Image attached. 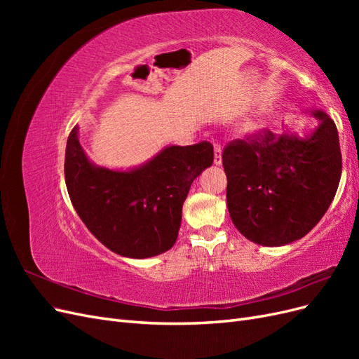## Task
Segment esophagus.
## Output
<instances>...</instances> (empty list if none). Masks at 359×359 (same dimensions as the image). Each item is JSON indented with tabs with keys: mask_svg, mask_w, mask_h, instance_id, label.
Here are the masks:
<instances>
[{
	"mask_svg": "<svg viewBox=\"0 0 359 359\" xmlns=\"http://www.w3.org/2000/svg\"><path fill=\"white\" fill-rule=\"evenodd\" d=\"M214 165L215 166L222 165V147L220 145L214 147Z\"/></svg>",
	"mask_w": 359,
	"mask_h": 359,
	"instance_id": "esophagus-1",
	"label": "esophagus"
}]
</instances>
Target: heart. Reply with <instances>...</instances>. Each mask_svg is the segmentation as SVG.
I'll return each instance as SVG.
<instances>
[{"instance_id": "1", "label": "heart", "mask_w": 359, "mask_h": 359, "mask_svg": "<svg viewBox=\"0 0 359 359\" xmlns=\"http://www.w3.org/2000/svg\"><path fill=\"white\" fill-rule=\"evenodd\" d=\"M262 127H264V123L260 121V119H253V121H248L244 126V133H256Z\"/></svg>"}]
</instances>
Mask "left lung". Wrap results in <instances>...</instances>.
Masks as SVG:
<instances>
[{
  "label": "left lung",
  "instance_id": "obj_1",
  "mask_svg": "<svg viewBox=\"0 0 359 359\" xmlns=\"http://www.w3.org/2000/svg\"><path fill=\"white\" fill-rule=\"evenodd\" d=\"M316 119L299 135L265 130L235 140L223 151L227 210L247 240L280 247L306 236L330 208L341 177L337 127L320 109L302 111Z\"/></svg>",
  "mask_w": 359,
  "mask_h": 359
}]
</instances>
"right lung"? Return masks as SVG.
Instances as JSON below:
<instances>
[{"mask_svg": "<svg viewBox=\"0 0 359 359\" xmlns=\"http://www.w3.org/2000/svg\"><path fill=\"white\" fill-rule=\"evenodd\" d=\"M210 142L169 145L135 168L99 166L86 156L76 126L64 175L70 201L88 231L111 252L147 259L175 244L191 182L212 165Z\"/></svg>", "mask_w": 359, "mask_h": 359, "instance_id": "1", "label": "right lung"}]
</instances>
